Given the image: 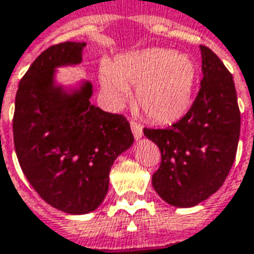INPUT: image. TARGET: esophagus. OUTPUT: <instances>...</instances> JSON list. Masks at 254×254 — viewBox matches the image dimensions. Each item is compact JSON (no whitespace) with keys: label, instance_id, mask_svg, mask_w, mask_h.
Instances as JSON below:
<instances>
[{"label":"esophagus","instance_id":"1","mask_svg":"<svg viewBox=\"0 0 254 254\" xmlns=\"http://www.w3.org/2000/svg\"><path fill=\"white\" fill-rule=\"evenodd\" d=\"M130 129H132V133L135 136L136 140H139L142 136H143V129L142 127L139 125V124H136V122H130Z\"/></svg>","mask_w":254,"mask_h":254}]
</instances>
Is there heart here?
<instances>
[{
	"instance_id": "b5f03b06",
	"label": "heart",
	"mask_w": 254,
	"mask_h": 254,
	"mask_svg": "<svg viewBox=\"0 0 254 254\" xmlns=\"http://www.w3.org/2000/svg\"><path fill=\"white\" fill-rule=\"evenodd\" d=\"M101 87L112 104H121L136 85V101L150 119L170 124L190 110L197 67L184 53L167 49H144L115 57L101 71Z\"/></svg>"
}]
</instances>
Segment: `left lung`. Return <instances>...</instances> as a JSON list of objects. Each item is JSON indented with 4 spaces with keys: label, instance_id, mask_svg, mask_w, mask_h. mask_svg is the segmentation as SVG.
I'll return each instance as SVG.
<instances>
[{
    "label": "left lung",
    "instance_id": "1",
    "mask_svg": "<svg viewBox=\"0 0 254 254\" xmlns=\"http://www.w3.org/2000/svg\"><path fill=\"white\" fill-rule=\"evenodd\" d=\"M199 50L202 80L192 107L167 129L143 130L162 152L153 188L177 208L198 205L221 188L235 162L241 133L233 77L211 49Z\"/></svg>",
    "mask_w": 254,
    "mask_h": 254
}]
</instances>
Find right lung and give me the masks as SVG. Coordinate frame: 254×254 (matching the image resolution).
<instances>
[{
    "label": "right lung",
    "mask_w": 254,
    "mask_h": 254,
    "mask_svg": "<svg viewBox=\"0 0 254 254\" xmlns=\"http://www.w3.org/2000/svg\"><path fill=\"white\" fill-rule=\"evenodd\" d=\"M85 42L46 49L23 75L13 114V144L25 177L49 205L70 215L102 204L110 171L133 143L129 122L91 104L92 83L57 80L83 62Z\"/></svg>",
    "instance_id": "1"
}]
</instances>
